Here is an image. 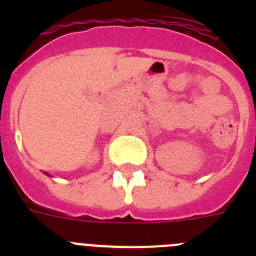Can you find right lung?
Listing matches in <instances>:
<instances>
[{
	"label": "right lung",
	"mask_w": 256,
	"mask_h": 256,
	"mask_svg": "<svg viewBox=\"0 0 256 256\" xmlns=\"http://www.w3.org/2000/svg\"><path fill=\"white\" fill-rule=\"evenodd\" d=\"M46 174H47V173H46Z\"/></svg>",
	"instance_id": "add662e5"
}]
</instances>
